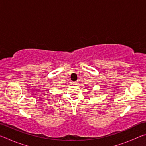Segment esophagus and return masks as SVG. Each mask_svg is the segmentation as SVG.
Returning <instances> with one entry per match:
<instances>
[{
  "label": "esophagus",
  "instance_id": "esophagus-1",
  "mask_svg": "<svg viewBox=\"0 0 146 146\" xmlns=\"http://www.w3.org/2000/svg\"><path fill=\"white\" fill-rule=\"evenodd\" d=\"M73 84L74 85H77L78 84V82H73Z\"/></svg>",
  "mask_w": 146,
  "mask_h": 146
}]
</instances>
